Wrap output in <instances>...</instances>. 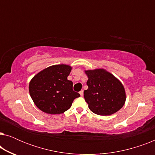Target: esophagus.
Returning <instances> with one entry per match:
<instances>
[{
	"label": "esophagus",
	"instance_id": "obj_1",
	"mask_svg": "<svg viewBox=\"0 0 155 155\" xmlns=\"http://www.w3.org/2000/svg\"><path fill=\"white\" fill-rule=\"evenodd\" d=\"M80 96H81V97L83 96V90L80 91Z\"/></svg>",
	"mask_w": 155,
	"mask_h": 155
}]
</instances>
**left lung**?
<instances>
[{
  "label": "left lung",
  "instance_id": "left-lung-1",
  "mask_svg": "<svg viewBox=\"0 0 155 155\" xmlns=\"http://www.w3.org/2000/svg\"><path fill=\"white\" fill-rule=\"evenodd\" d=\"M88 89L84 97L93 113L101 116L111 115L124 105L126 92L117 78L104 69L85 71Z\"/></svg>",
  "mask_w": 155,
  "mask_h": 155
}]
</instances>
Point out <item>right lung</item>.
<instances>
[{
	"label": "right lung",
	"mask_w": 155,
	"mask_h": 155,
	"mask_svg": "<svg viewBox=\"0 0 155 155\" xmlns=\"http://www.w3.org/2000/svg\"><path fill=\"white\" fill-rule=\"evenodd\" d=\"M72 68L55 65L37 74L29 82V94L35 105L50 114H63L80 97L73 90V82L67 79Z\"/></svg>",
	"instance_id": "add662e5"
}]
</instances>
